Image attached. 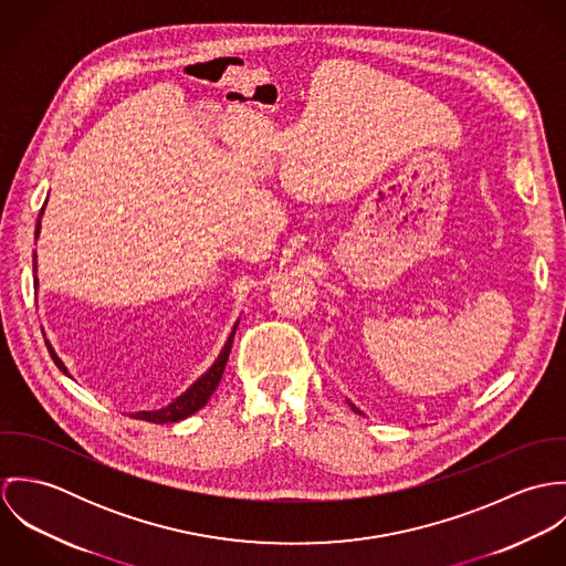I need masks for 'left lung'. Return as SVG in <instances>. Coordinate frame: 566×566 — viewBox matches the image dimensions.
Segmentation results:
<instances>
[{
	"mask_svg": "<svg viewBox=\"0 0 566 566\" xmlns=\"http://www.w3.org/2000/svg\"><path fill=\"white\" fill-rule=\"evenodd\" d=\"M353 409H355V405H353ZM355 411H359V409H355Z\"/></svg>",
	"mask_w": 566,
	"mask_h": 566,
	"instance_id": "left-lung-1",
	"label": "left lung"
}]
</instances>
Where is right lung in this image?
I'll use <instances>...</instances> for the list:
<instances>
[{
	"mask_svg": "<svg viewBox=\"0 0 566 566\" xmlns=\"http://www.w3.org/2000/svg\"><path fill=\"white\" fill-rule=\"evenodd\" d=\"M43 209H45V205H43ZM43 209H41V216H43ZM39 224H41V220L36 222V233H39ZM233 337H235V331L231 333L229 342L224 344L220 357H218L216 364L209 368V373H205V375H202L185 395H180L174 403H169L167 407H163V409H157V411H137V413H133V416L139 418V420L165 424V422L182 420V418L191 416L193 411H198L200 407H205L207 401H209V397L216 392L218 384L222 381V375H224V368H227V361H229V353H231V346H233ZM48 348H50V346H48ZM50 355H52V359L56 361V366L67 375V368H65L63 361L54 355L52 348H50Z\"/></svg>",
	"mask_w": 566,
	"mask_h": 566,
	"instance_id": "add662e5",
	"label": "right lung"
}]
</instances>
